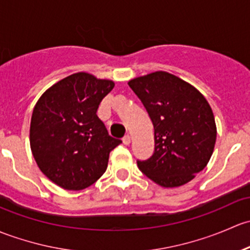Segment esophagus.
Listing matches in <instances>:
<instances>
[{"mask_svg": "<svg viewBox=\"0 0 250 250\" xmlns=\"http://www.w3.org/2000/svg\"><path fill=\"white\" fill-rule=\"evenodd\" d=\"M123 143L125 144V146H128V144L131 143V137L128 135L124 136V138H123Z\"/></svg>", "mask_w": 250, "mask_h": 250, "instance_id": "obj_1", "label": "esophagus"}]
</instances>
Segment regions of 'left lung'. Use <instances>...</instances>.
<instances>
[{
  "mask_svg": "<svg viewBox=\"0 0 250 250\" xmlns=\"http://www.w3.org/2000/svg\"><path fill=\"white\" fill-rule=\"evenodd\" d=\"M150 117L155 149L138 168L164 188L181 187L206 167L217 138L214 115L194 86L167 72L128 82Z\"/></svg>",
  "mask_w": 250,
  "mask_h": 250,
  "instance_id": "1",
  "label": "left lung"
}]
</instances>
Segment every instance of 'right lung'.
<instances>
[{
    "mask_svg": "<svg viewBox=\"0 0 250 250\" xmlns=\"http://www.w3.org/2000/svg\"><path fill=\"white\" fill-rule=\"evenodd\" d=\"M114 87L84 72L58 82L33 108L30 144L41 171L66 190H82L106 172L109 153L122 141L108 135L96 112Z\"/></svg>",
    "mask_w": 250,
    "mask_h": 250,
    "instance_id": "obj_1",
    "label": "right lung"
}]
</instances>
